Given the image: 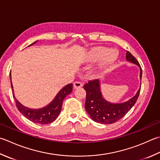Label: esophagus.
Returning a JSON list of instances; mask_svg holds the SVG:
<instances>
[{"label":"esophagus","mask_w":160,"mask_h":160,"mask_svg":"<svg viewBox=\"0 0 160 160\" xmlns=\"http://www.w3.org/2000/svg\"><path fill=\"white\" fill-rule=\"evenodd\" d=\"M74 88L75 89H78V88H80V87H82V83L80 82V81H76V82H74Z\"/></svg>","instance_id":"esophagus-1"}]
</instances>
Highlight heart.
I'll use <instances>...</instances> for the list:
<instances>
[{"mask_svg": "<svg viewBox=\"0 0 160 160\" xmlns=\"http://www.w3.org/2000/svg\"><path fill=\"white\" fill-rule=\"evenodd\" d=\"M118 53L115 50H109L102 46L94 47L90 50L86 55L87 62H95L99 61L102 58L101 68H106L108 66L113 64L118 58Z\"/></svg>", "mask_w": 160, "mask_h": 160, "instance_id": "heart-1", "label": "heart"}]
</instances>
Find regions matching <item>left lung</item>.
Segmentation results:
<instances>
[{
  "label": "left lung",
  "instance_id": "obj_1",
  "mask_svg": "<svg viewBox=\"0 0 160 160\" xmlns=\"http://www.w3.org/2000/svg\"><path fill=\"white\" fill-rule=\"evenodd\" d=\"M126 60L139 66L140 68V80H142V70L139 62L129 51L126 52ZM86 91L85 109L87 113L96 123L112 124L120 120L135 104L138 98L140 89L136 95L128 101L121 103H112L103 98L99 80H89L84 85Z\"/></svg>",
  "mask_w": 160,
  "mask_h": 160
}]
</instances>
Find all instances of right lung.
<instances>
[{
    "label": "right lung",
    "instance_id": "right-lung-1",
    "mask_svg": "<svg viewBox=\"0 0 160 160\" xmlns=\"http://www.w3.org/2000/svg\"><path fill=\"white\" fill-rule=\"evenodd\" d=\"M37 42H34L31 45ZM30 45V46H31ZM11 80V73H9ZM11 87L13 91V85L12 84L11 80ZM73 91V84H68L63 87L59 93L55 96V98L53 99V101L48 104L46 107L41 108V109H30L27 107H25L22 104L18 102L17 98H15L14 95L13 91V96L16 101V105L18 108V111L23 114L25 117L27 118L33 123H38V124H48L51 123L53 121L56 120L58 118L59 113L61 112L62 102H63L64 99L67 97V95L69 94Z\"/></svg>",
    "mask_w": 160,
    "mask_h": 160
}]
</instances>
